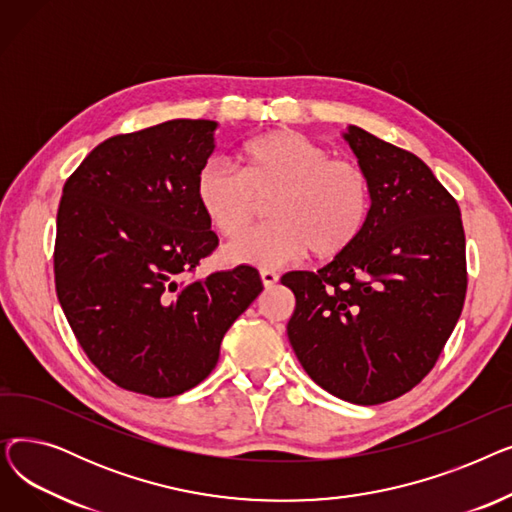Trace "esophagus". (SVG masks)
I'll return each mask as SVG.
<instances>
[{"label":"esophagus","mask_w":512,"mask_h":512,"mask_svg":"<svg viewBox=\"0 0 512 512\" xmlns=\"http://www.w3.org/2000/svg\"><path fill=\"white\" fill-rule=\"evenodd\" d=\"M278 274L274 270H261V282L265 288H274L278 284Z\"/></svg>","instance_id":"1"}]
</instances>
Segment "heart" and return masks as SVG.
Here are the masks:
<instances>
[{"label": "heart", "instance_id": "heart-1", "mask_svg": "<svg viewBox=\"0 0 512 512\" xmlns=\"http://www.w3.org/2000/svg\"><path fill=\"white\" fill-rule=\"evenodd\" d=\"M240 174L211 161L197 176V201L224 238L247 234L270 203L274 222L238 240L234 263L278 267L309 251L334 259L351 249L371 215V178L353 157L328 149L290 128L270 130L238 151Z\"/></svg>", "mask_w": 512, "mask_h": 512}]
</instances>
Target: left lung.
I'll return each mask as SVG.
<instances>
[{
  "label": "left lung",
  "mask_w": 512,
  "mask_h": 512,
  "mask_svg": "<svg viewBox=\"0 0 512 512\" xmlns=\"http://www.w3.org/2000/svg\"><path fill=\"white\" fill-rule=\"evenodd\" d=\"M371 178V215L355 245L282 284L297 307L288 340L309 378L355 405H382L434 369L467 294L456 199L411 151L351 126Z\"/></svg>",
  "instance_id": "1"
}]
</instances>
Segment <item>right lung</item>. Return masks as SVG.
I'll use <instances>...</instances> for the list:
<instances>
[{"instance_id":"obj_1","label":"right lung","mask_w":512,"mask_h":512,"mask_svg":"<svg viewBox=\"0 0 512 512\" xmlns=\"http://www.w3.org/2000/svg\"><path fill=\"white\" fill-rule=\"evenodd\" d=\"M215 126L170 120L116 134L64 184L58 301L89 361L128 392L170 398L201 384L263 290L249 265L195 276L220 245L197 201Z\"/></svg>"}]
</instances>
